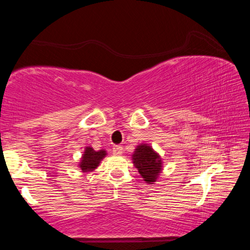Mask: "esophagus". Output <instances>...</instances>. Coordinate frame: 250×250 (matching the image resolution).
I'll use <instances>...</instances> for the list:
<instances>
[{
	"mask_svg": "<svg viewBox=\"0 0 250 250\" xmlns=\"http://www.w3.org/2000/svg\"><path fill=\"white\" fill-rule=\"evenodd\" d=\"M122 152H124V147L121 146H115L112 149V153L115 155H121Z\"/></svg>",
	"mask_w": 250,
	"mask_h": 250,
	"instance_id": "esophagus-1",
	"label": "esophagus"
}]
</instances>
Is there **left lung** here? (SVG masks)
Masks as SVG:
<instances>
[{"mask_svg":"<svg viewBox=\"0 0 250 250\" xmlns=\"http://www.w3.org/2000/svg\"><path fill=\"white\" fill-rule=\"evenodd\" d=\"M132 160L135 167L146 182L151 184L156 181L160 172L162 171V161L151 146L147 145L137 146Z\"/></svg>","mask_w":250,"mask_h":250,"instance_id":"obj_1","label":"left lung"}]
</instances>
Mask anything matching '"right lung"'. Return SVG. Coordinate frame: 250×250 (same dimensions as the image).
Here are the masks:
<instances>
[{
    "instance_id": "obj_1",
    "label": "right lung",
    "mask_w": 250,
    "mask_h": 250,
    "mask_svg": "<svg viewBox=\"0 0 250 250\" xmlns=\"http://www.w3.org/2000/svg\"><path fill=\"white\" fill-rule=\"evenodd\" d=\"M105 156V151H95L92 147L87 146L86 150L83 152V155L82 158V162H80L79 167L82 168L83 172H90L94 171L95 168L99 166L100 161Z\"/></svg>"
}]
</instances>
